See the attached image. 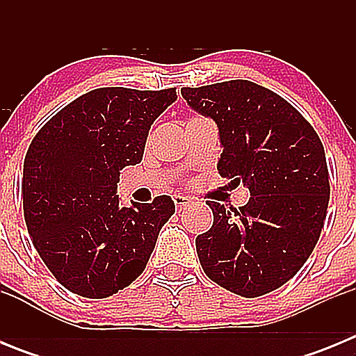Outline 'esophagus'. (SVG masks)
Masks as SVG:
<instances>
[{
  "instance_id": "34e87169",
  "label": "esophagus",
  "mask_w": 356,
  "mask_h": 356,
  "mask_svg": "<svg viewBox=\"0 0 356 356\" xmlns=\"http://www.w3.org/2000/svg\"><path fill=\"white\" fill-rule=\"evenodd\" d=\"M172 201H175V207L178 210L187 209V207L193 203V200H191V197H187V196H175V197H172Z\"/></svg>"
}]
</instances>
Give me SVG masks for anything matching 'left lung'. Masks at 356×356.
<instances>
[{"mask_svg":"<svg viewBox=\"0 0 356 356\" xmlns=\"http://www.w3.org/2000/svg\"><path fill=\"white\" fill-rule=\"evenodd\" d=\"M181 96L219 127V175L251 194L238 209L207 201L213 225L196 238L201 267L244 298L276 291L303 267L325 226L330 176L319 135L291 103L253 81L184 87Z\"/></svg>","mask_w":356,"mask_h":356,"instance_id":"left-lung-1","label":"left lung"}]
</instances>
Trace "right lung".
Returning a JSON list of instances; mask_svg holds the SVG:
<instances>
[{
    "mask_svg": "<svg viewBox=\"0 0 356 356\" xmlns=\"http://www.w3.org/2000/svg\"><path fill=\"white\" fill-rule=\"evenodd\" d=\"M176 89L102 87L56 112L24 156L21 196L31 242L67 291L102 300L146 269L175 213L169 196L119 205V175L143 160L151 124Z\"/></svg>",
    "mask_w": 356,
    "mask_h": 356,
    "instance_id": "add662e5",
    "label": "right lung"
}]
</instances>
